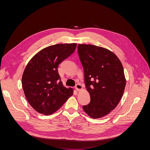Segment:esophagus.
<instances>
[{
  "instance_id": "34e87169",
  "label": "esophagus",
  "mask_w": 150,
  "mask_h": 150,
  "mask_svg": "<svg viewBox=\"0 0 150 150\" xmlns=\"http://www.w3.org/2000/svg\"><path fill=\"white\" fill-rule=\"evenodd\" d=\"M75 88L77 91H80L81 89H82L83 87H82V86H81V84L80 83H78L75 86Z\"/></svg>"
}]
</instances>
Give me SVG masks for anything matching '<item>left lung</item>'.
<instances>
[{
    "label": "left lung",
    "instance_id": "obj_1",
    "mask_svg": "<svg viewBox=\"0 0 150 150\" xmlns=\"http://www.w3.org/2000/svg\"><path fill=\"white\" fill-rule=\"evenodd\" d=\"M78 52L91 97L83 110L93 118H99L114 110L121 100L126 86L123 67L115 54L105 48L79 44Z\"/></svg>",
    "mask_w": 150,
    "mask_h": 150
}]
</instances>
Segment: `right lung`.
Here are the masks:
<instances>
[{
	"label": "right lung",
	"mask_w": 150,
	"mask_h": 150,
	"mask_svg": "<svg viewBox=\"0 0 150 150\" xmlns=\"http://www.w3.org/2000/svg\"><path fill=\"white\" fill-rule=\"evenodd\" d=\"M76 44H58L43 49L25 67L22 85L27 100L34 110L45 115L58 110L73 93L63 86L59 64L70 56Z\"/></svg>",
	"instance_id": "right-lung-1"
}]
</instances>
